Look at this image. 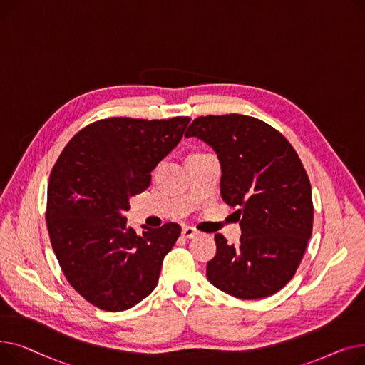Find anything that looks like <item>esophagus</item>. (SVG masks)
Returning a JSON list of instances; mask_svg holds the SVG:
<instances>
[{
	"instance_id": "obj_1",
	"label": "esophagus",
	"mask_w": 365,
	"mask_h": 365,
	"mask_svg": "<svg viewBox=\"0 0 365 365\" xmlns=\"http://www.w3.org/2000/svg\"><path fill=\"white\" fill-rule=\"evenodd\" d=\"M199 234V231L195 228V227H190V225H185V227H182V235L185 239H192L195 237V235H197Z\"/></svg>"
}]
</instances>
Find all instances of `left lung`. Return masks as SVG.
Wrapping results in <instances>:
<instances>
[{
	"instance_id": "left-lung-1",
	"label": "left lung",
	"mask_w": 365,
	"mask_h": 365,
	"mask_svg": "<svg viewBox=\"0 0 365 365\" xmlns=\"http://www.w3.org/2000/svg\"><path fill=\"white\" fill-rule=\"evenodd\" d=\"M185 137L210 145L221 163V196L240 221V245L215 234L207 280L239 299L283 289L302 261L314 206L307 170L290 143L265 122L243 115L200 116Z\"/></svg>"
}]
</instances>
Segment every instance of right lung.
Returning a JSON list of instances; mask_svg holds the SVG:
<instances>
[{
	"label": "right lung",
	"instance_id": "add662e5",
	"mask_svg": "<svg viewBox=\"0 0 365 365\" xmlns=\"http://www.w3.org/2000/svg\"><path fill=\"white\" fill-rule=\"evenodd\" d=\"M188 123L190 118L94 122L68 143L51 170L47 225L54 253L72 287L100 309H130L158 286L181 227L143 225L138 235L123 212Z\"/></svg>",
	"mask_w": 365,
	"mask_h": 365
}]
</instances>
